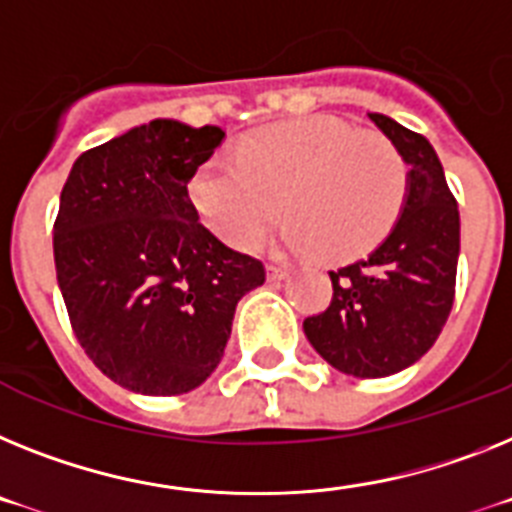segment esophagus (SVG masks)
Returning <instances> with one entry per match:
<instances>
[{
	"label": "esophagus",
	"mask_w": 512,
	"mask_h": 512,
	"mask_svg": "<svg viewBox=\"0 0 512 512\" xmlns=\"http://www.w3.org/2000/svg\"><path fill=\"white\" fill-rule=\"evenodd\" d=\"M291 270L283 268V265H268V281L278 283V281H286L289 278Z\"/></svg>",
	"instance_id": "1"
}]
</instances>
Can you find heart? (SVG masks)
<instances>
[{"label": "heart", "instance_id": "heart-1", "mask_svg": "<svg viewBox=\"0 0 512 512\" xmlns=\"http://www.w3.org/2000/svg\"><path fill=\"white\" fill-rule=\"evenodd\" d=\"M190 195L210 229L255 249L283 208L286 242L322 260H351L388 236L409 195V163L377 132L336 117L270 124L242 143L239 161L210 158Z\"/></svg>", "mask_w": 512, "mask_h": 512}]
</instances>
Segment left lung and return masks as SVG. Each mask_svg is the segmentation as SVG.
Wrapping results in <instances>:
<instances>
[{
	"mask_svg": "<svg viewBox=\"0 0 512 512\" xmlns=\"http://www.w3.org/2000/svg\"><path fill=\"white\" fill-rule=\"evenodd\" d=\"M409 163V195L385 242L330 270L333 299L304 320V336L343 375L388 377L419 362L453 309L461 218L427 137L367 114Z\"/></svg>",
	"mask_w": 512,
	"mask_h": 512,
	"instance_id": "obj_1",
	"label": "left lung"
}]
</instances>
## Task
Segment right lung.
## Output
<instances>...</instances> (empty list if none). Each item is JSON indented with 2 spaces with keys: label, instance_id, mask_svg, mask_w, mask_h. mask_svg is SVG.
I'll list each match as a JSON object with an SVG mask.
<instances>
[{
  "label": "right lung",
  "instance_id": "1",
  "mask_svg": "<svg viewBox=\"0 0 512 512\" xmlns=\"http://www.w3.org/2000/svg\"><path fill=\"white\" fill-rule=\"evenodd\" d=\"M226 132L153 119L72 163L54 263L72 330L103 375L143 395L203 385L236 304L263 286L255 257L200 223L187 184Z\"/></svg>",
  "mask_w": 512,
  "mask_h": 512
}]
</instances>
